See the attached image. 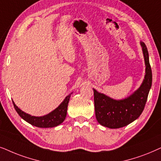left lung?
<instances>
[{"label": "left lung", "mask_w": 161, "mask_h": 161, "mask_svg": "<svg viewBox=\"0 0 161 161\" xmlns=\"http://www.w3.org/2000/svg\"><path fill=\"white\" fill-rule=\"evenodd\" d=\"M145 63V76L141 86L127 98L116 100L93 88L96 118L98 123L110 129L128 125L140 116L144 109L152 87L153 74L149 53L143 42H140Z\"/></svg>", "instance_id": "left-lung-1"}]
</instances>
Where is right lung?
<instances>
[{"mask_svg": "<svg viewBox=\"0 0 161 161\" xmlns=\"http://www.w3.org/2000/svg\"><path fill=\"white\" fill-rule=\"evenodd\" d=\"M71 94L72 93L66 96L65 99L55 110L51 111L48 114L43 115V116H34V115L28 114V113L21 110L14 104V101H12V102H13L14 109H15L17 113L24 121L34 126V127L40 128H51L59 125L65 119L66 115H67L68 104Z\"/></svg>", "mask_w": 161, "mask_h": 161, "instance_id": "right-lung-1", "label": "right lung"}]
</instances>
